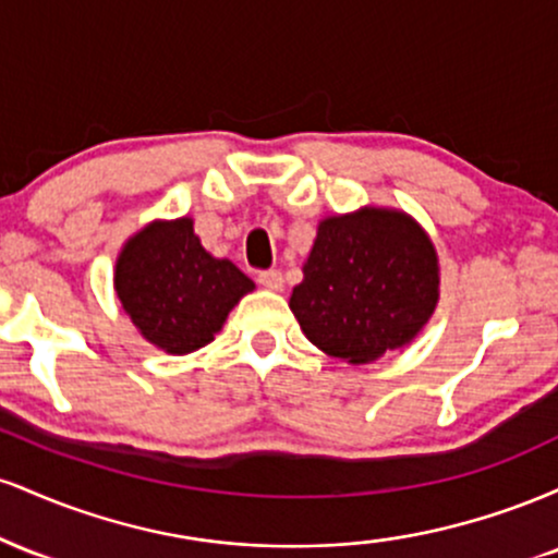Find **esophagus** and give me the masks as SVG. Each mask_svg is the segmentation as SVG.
I'll list each match as a JSON object with an SVG mask.
<instances>
[{
    "label": "esophagus",
    "instance_id": "1",
    "mask_svg": "<svg viewBox=\"0 0 558 558\" xmlns=\"http://www.w3.org/2000/svg\"><path fill=\"white\" fill-rule=\"evenodd\" d=\"M259 286H265L267 291H283V275H280V270H265L257 275Z\"/></svg>",
    "mask_w": 558,
    "mask_h": 558
}]
</instances>
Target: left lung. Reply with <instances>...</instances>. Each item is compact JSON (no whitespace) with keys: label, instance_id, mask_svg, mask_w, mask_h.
<instances>
[{"label":"left lung","instance_id":"1","mask_svg":"<svg viewBox=\"0 0 558 558\" xmlns=\"http://www.w3.org/2000/svg\"><path fill=\"white\" fill-rule=\"evenodd\" d=\"M301 272L293 317L319 351L349 364L412 343L440 299L430 235L393 207L323 217Z\"/></svg>","mask_w":558,"mask_h":558}]
</instances>
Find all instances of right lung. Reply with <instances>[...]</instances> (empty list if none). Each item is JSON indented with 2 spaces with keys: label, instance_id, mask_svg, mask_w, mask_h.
<instances>
[{
  "label": "right lung",
  "instance_id": "obj_1",
  "mask_svg": "<svg viewBox=\"0 0 558 558\" xmlns=\"http://www.w3.org/2000/svg\"><path fill=\"white\" fill-rule=\"evenodd\" d=\"M114 293L144 341L183 356L213 343L254 280L230 259L213 257L191 217L151 220L114 262Z\"/></svg>",
  "mask_w": 558,
  "mask_h": 558
}]
</instances>
